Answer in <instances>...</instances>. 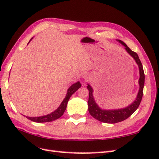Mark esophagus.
<instances>
[{
	"mask_svg": "<svg viewBox=\"0 0 159 159\" xmlns=\"http://www.w3.org/2000/svg\"><path fill=\"white\" fill-rule=\"evenodd\" d=\"M83 78H84L85 80H88V79H89V76L88 75H84Z\"/></svg>",
	"mask_w": 159,
	"mask_h": 159,
	"instance_id": "1",
	"label": "esophagus"
}]
</instances>
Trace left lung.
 I'll use <instances>...</instances> for the list:
<instances>
[{"instance_id": "8db88e82", "label": "left lung", "mask_w": 159, "mask_h": 159, "mask_svg": "<svg viewBox=\"0 0 159 159\" xmlns=\"http://www.w3.org/2000/svg\"><path fill=\"white\" fill-rule=\"evenodd\" d=\"M118 41L121 44L124 45L126 51L133 57L138 65V67H139L140 70V89L139 92L138 93L136 99L134 101V102L133 103L129 105L128 107L124 109H116V110H102V109H101L98 105H97L95 102L94 98H93V89L90 85L88 84V86L87 87L89 90V95L88 100L89 112L91 114V116L94 117L95 119L101 122H103V123L115 124L128 118V117L136 110L138 107H139L140 103L142 99V95H143V89L145 76L141 61L139 59V57H138L137 53L132 51L131 49L128 47L127 45L124 42H122V41Z\"/></svg>"}]
</instances>
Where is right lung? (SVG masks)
Instances as JSON below:
<instances>
[{
    "label": "right lung",
    "instance_id": "right-lung-1",
    "mask_svg": "<svg viewBox=\"0 0 159 159\" xmlns=\"http://www.w3.org/2000/svg\"><path fill=\"white\" fill-rule=\"evenodd\" d=\"M80 87H81V84L79 82H77L76 83L72 84V86L68 89V92L66 95V97H65V99L63 100L62 103H61V105H60V107L57 109L55 111L52 112V113H50V114H48L47 116H41V117H26L32 121L38 122V123L52 121L60 118V117L63 115L65 110H66L67 103L69 99H70V97H71V95L73 94V93L78 90Z\"/></svg>",
    "mask_w": 159,
    "mask_h": 159
}]
</instances>
